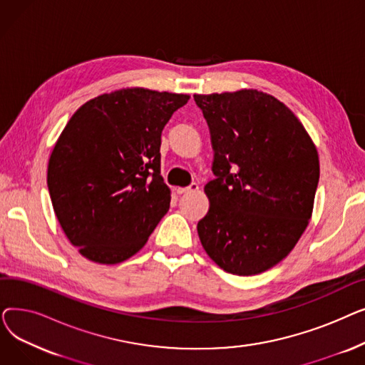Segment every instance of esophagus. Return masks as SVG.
<instances>
[{"label":"esophagus","instance_id":"esophagus-1","mask_svg":"<svg viewBox=\"0 0 365 365\" xmlns=\"http://www.w3.org/2000/svg\"><path fill=\"white\" fill-rule=\"evenodd\" d=\"M198 183H190L189 186H186V187H178V194H190V192H197V190H198Z\"/></svg>","mask_w":365,"mask_h":365}]
</instances>
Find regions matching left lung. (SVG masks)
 <instances>
[{
  "mask_svg": "<svg viewBox=\"0 0 365 365\" xmlns=\"http://www.w3.org/2000/svg\"><path fill=\"white\" fill-rule=\"evenodd\" d=\"M215 149L198 222L223 271L256 275L289 255L309 223L319 180L317 149L296 115L257 90L194 94Z\"/></svg>",
  "mask_w": 365,
  "mask_h": 365,
  "instance_id": "8db88e82",
  "label": "left lung"
}]
</instances>
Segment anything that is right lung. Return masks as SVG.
I'll return each mask as SVG.
<instances>
[{
	"instance_id": "add662e5",
	"label": "right lung",
	"mask_w": 365,
	"mask_h": 365,
	"mask_svg": "<svg viewBox=\"0 0 365 365\" xmlns=\"http://www.w3.org/2000/svg\"><path fill=\"white\" fill-rule=\"evenodd\" d=\"M187 94L127 88L76 110L48 161L54 213L91 262L136 255L170 208L161 176V133Z\"/></svg>"
}]
</instances>
